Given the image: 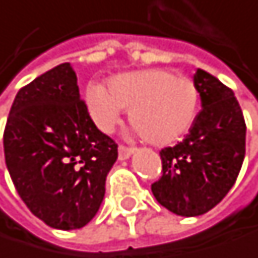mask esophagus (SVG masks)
Returning <instances> with one entry per match:
<instances>
[{"label": "esophagus", "mask_w": 258, "mask_h": 258, "mask_svg": "<svg viewBox=\"0 0 258 258\" xmlns=\"http://www.w3.org/2000/svg\"><path fill=\"white\" fill-rule=\"evenodd\" d=\"M133 152H135V148H133V147L119 145V159H126V158H130Z\"/></svg>", "instance_id": "esophagus-1"}]
</instances>
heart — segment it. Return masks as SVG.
<instances>
[{
    "label": "heart",
    "instance_id": "b5f03b06",
    "mask_svg": "<svg viewBox=\"0 0 258 258\" xmlns=\"http://www.w3.org/2000/svg\"><path fill=\"white\" fill-rule=\"evenodd\" d=\"M88 103L96 122L111 130L123 110L130 122L155 145L178 141L192 126L200 106V91L194 80L176 77L167 69H144L110 79L88 88Z\"/></svg>",
    "mask_w": 258,
    "mask_h": 258
}]
</instances>
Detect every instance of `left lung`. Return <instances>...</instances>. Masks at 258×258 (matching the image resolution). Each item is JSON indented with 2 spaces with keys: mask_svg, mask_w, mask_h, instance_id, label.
Instances as JSON below:
<instances>
[{
  "mask_svg": "<svg viewBox=\"0 0 258 258\" xmlns=\"http://www.w3.org/2000/svg\"><path fill=\"white\" fill-rule=\"evenodd\" d=\"M194 83L203 110L182 142L159 152L162 175L152 184L158 203L181 217L215 207L235 184L246 152V123L234 91L203 69Z\"/></svg>",
  "mask_w": 258,
  "mask_h": 258,
  "instance_id": "left-lung-1",
  "label": "left lung"
}]
</instances>
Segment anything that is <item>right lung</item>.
I'll return each instance as SVG.
<instances>
[{
  "label": "right lung",
  "instance_id": "1",
  "mask_svg": "<svg viewBox=\"0 0 258 258\" xmlns=\"http://www.w3.org/2000/svg\"><path fill=\"white\" fill-rule=\"evenodd\" d=\"M3 141L9 175L35 217L61 231L94 218L117 144L90 117L71 64L61 63L21 88Z\"/></svg>",
  "mask_w": 258,
  "mask_h": 258
}]
</instances>
